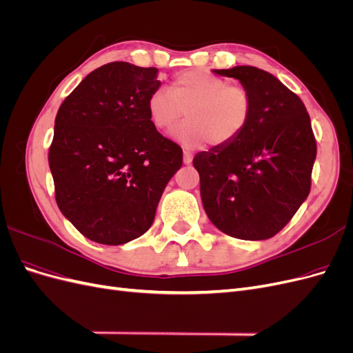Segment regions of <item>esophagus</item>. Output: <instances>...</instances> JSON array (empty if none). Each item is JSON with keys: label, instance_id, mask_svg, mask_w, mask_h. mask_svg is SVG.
<instances>
[{"label": "esophagus", "instance_id": "esophagus-1", "mask_svg": "<svg viewBox=\"0 0 353 353\" xmlns=\"http://www.w3.org/2000/svg\"><path fill=\"white\" fill-rule=\"evenodd\" d=\"M184 163L185 165H190L191 162H193V153L188 152V150H184Z\"/></svg>", "mask_w": 353, "mask_h": 353}]
</instances>
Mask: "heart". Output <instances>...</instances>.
<instances>
[{"label": "heart", "mask_w": 353, "mask_h": 353, "mask_svg": "<svg viewBox=\"0 0 353 353\" xmlns=\"http://www.w3.org/2000/svg\"><path fill=\"white\" fill-rule=\"evenodd\" d=\"M150 121L157 131H166L185 113L187 121L170 135L188 148L212 141L227 145L248 128L253 99L243 85L228 83L206 70H185L176 74L169 91L157 90L147 101Z\"/></svg>", "instance_id": "heart-1"}]
</instances>
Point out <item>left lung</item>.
Masks as SVG:
<instances>
[{
  "label": "left lung",
  "instance_id": "obj_1",
  "mask_svg": "<svg viewBox=\"0 0 353 353\" xmlns=\"http://www.w3.org/2000/svg\"><path fill=\"white\" fill-rule=\"evenodd\" d=\"M236 78L253 99L248 128L227 145L197 153L203 208L231 237L266 240L280 232L311 191L316 141L303 101L253 66L213 70Z\"/></svg>",
  "mask_w": 353,
  "mask_h": 353
}]
</instances>
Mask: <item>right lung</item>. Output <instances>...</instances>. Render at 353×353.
Here are the masks:
<instances>
[{
	"mask_svg": "<svg viewBox=\"0 0 353 353\" xmlns=\"http://www.w3.org/2000/svg\"><path fill=\"white\" fill-rule=\"evenodd\" d=\"M159 70L112 61L91 72L56 116L48 163L57 206L82 236L117 245L152 227L183 148L153 126Z\"/></svg>",
	"mask_w": 353,
	"mask_h": 353,
	"instance_id": "1",
	"label": "right lung"
}]
</instances>
